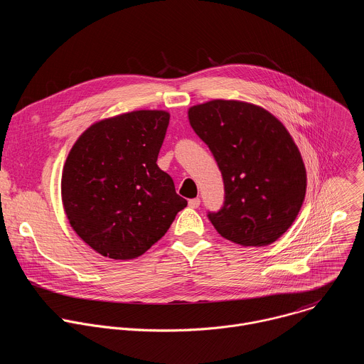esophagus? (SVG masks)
Listing matches in <instances>:
<instances>
[{
    "mask_svg": "<svg viewBox=\"0 0 364 364\" xmlns=\"http://www.w3.org/2000/svg\"><path fill=\"white\" fill-rule=\"evenodd\" d=\"M188 205H190L191 208H198V205H200V198H191V200H188Z\"/></svg>",
    "mask_w": 364,
    "mask_h": 364,
    "instance_id": "esophagus-1",
    "label": "esophagus"
}]
</instances>
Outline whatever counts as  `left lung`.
<instances>
[{"label":"left lung","instance_id":"left-lung-1","mask_svg":"<svg viewBox=\"0 0 364 364\" xmlns=\"http://www.w3.org/2000/svg\"><path fill=\"white\" fill-rule=\"evenodd\" d=\"M188 119L224 181L223 207L208 211V220L235 245H272L293 224L306 196V168L291 136L267 109L243 101L194 105Z\"/></svg>","mask_w":364,"mask_h":364}]
</instances>
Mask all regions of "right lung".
<instances>
[{
  "label": "right lung",
  "mask_w": 364,
  "mask_h": 364,
  "mask_svg": "<svg viewBox=\"0 0 364 364\" xmlns=\"http://www.w3.org/2000/svg\"><path fill=\"white\" fill-rule=\"evenodd\" d=\"M168 121L161 109L101 119L80 136L65 160L61 196L67 218L104 257L144 255L187 205L157 166Z\"/></svg>",
  "instance_id": "1"
}]
</instances>
